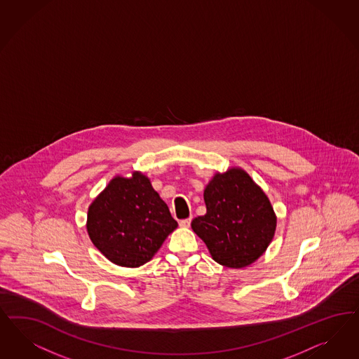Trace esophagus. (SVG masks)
Here are the masks:
<instances>
[{
	"label": "esophagus",
	"mask_w": 359,
	"mask_h": 359,
	"mask_svg": "<svg viewBox=\"0 0 359 359\" xmlns=\"http://www.w3.org/2000/svg\"><path fill=\"white\" fill-rule=\"evenodd\" d=\"M190 222H191V217L190 218H186V219L180 220V226L181 227H189L190 226Z\"/></svg>",
	"instance_id": "34e87169"
}]
</instances>
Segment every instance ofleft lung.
Segmentation results:
<instances>
[{
	"mask_svg": "<svg viewBox=\"0 0 359 359\" xmlns=\"http://www.w3.org/2000/svg\"><path fill=\"white\" fill-rule=\"evenodd\" d=\"M203 199L206 214L191 229L212 259L229 268H243L266 252L276 230V215L266 193L241 168L217 173Z\"/></svg>",
	"mask_w": 359,
	"mask_h": 359,
	"instance_id": "1",
	"label": "left lung"
}]
</instances>
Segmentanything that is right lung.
I'll list each match as a JSON object with an SVG mask.
<instances>
[{"label":"right lung","mask_w":359,"mask_h":359,"mask_svg":"<svg viewBox=\"0 0 359 359\" xmlns=\"http://www.w3.org/2000/svg\"><path fill=\"white\" fill-rule=\"evenodd\" d=\"M178 223L147 175H116L88 208L87 231L93 245L117 266L148 263Z\"/></svg>","instance_id":"right-lung-1"}]
</instances>
